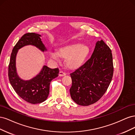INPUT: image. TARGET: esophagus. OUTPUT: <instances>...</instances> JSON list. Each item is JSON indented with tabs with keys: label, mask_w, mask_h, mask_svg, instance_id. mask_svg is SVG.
<instances>
[{
	"label": "esophagus",
	"mask_w": 135,
	"mask_h": 135,
	"mask_svg": "<svg viewBox=\"0 0 135 135\" xmlns=\"http://www.w3.org/2000/svg\"><path fill=\"white\" fill-rule=\"evenodd\" d=\"M66 73H65V72H63L62 71H60L59 72V76H65L66 75Z\"/></svg>",
	"instance_id": "esophagus-1"
}]
</instances>
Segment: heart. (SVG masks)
<instances>
[{"instance_id":"1","label":"heart","mask_w":135,"mask_h":135,"mask_svg":"<svg viewBox=\"0 0 135 135\" xmlns=\"http://www.w3.org/2000/svg\"><path fill=\"white\" fill-rule=\"evenodd\" d=\"M89 53V48L85 44L73 43L65 45L59 48L58 52L51 51L50 56L56 61H60V56L65 59V64L70 69L78 68L84 62Z\"/></svg>"}]
</instances>
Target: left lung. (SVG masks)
Segmentation results:
<instances>
[{
    "label": "left lung",
    "instance_id": "1",
    "mask_svg": "<svg viewBox=\"0 0 135 135\" xmlns=\"http://www.w3.org/2000/svg\"><path fill=\"white\" fill-rule=\"evenodd\" d=\"M113 71L111 50L103 40L97 41L91 58L70 74L73 100L81 106L96 103L107 91Z\"/></svg>",
    "mask_w": 135,
    "mask_h": 135
}]
</instances>
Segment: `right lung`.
<instances>
[{
    "label": "right lung",
    "instance_id": "add662e5",
    "mask_svg": "<svg viewBox=\"0 0 135 135\" xmlns=\"http://www.w3.org/2000/svg\"><path fill=\"white\" fill-rule=\"evenodd\" d=\"M40 36V35L34 32L24 34L13 47L8 67L9 80L14 90L23 100L32 104L43 103L47 99L51 81L57 77L59 73L58 68L51 69L44 65L42 70L33 78L25 80L19 77L16 66L18 50L24 46L31 45L42 52L46 51L47 48Z\"/></svg>",
    "mask_w": 135,
    "mask_h": 135
}]
</instances>
